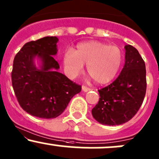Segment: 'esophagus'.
<instances>
[{
    "label": "esophagus",
    "mask_w": 159,
    "mask_h": 159,
    "mask_svg": "<svg viewBox=\"0 0 159 159\" xmlns=\"http://www.w3.org/2000/svg\"><path fill=\"white\" fill-rule=\"evenodd\" d=\"M91 88H88V87L84 86V85H83V86H82V91H84V92H88V91H91Z\"/></svg>",
    "instance_id": "esophagus-1"
}]
</instances>
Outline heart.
Masks as SVG:
<instances>
[{"label": "heart", "instance_id": "heart-1", "mask_svg": "<svg viewBox=\"0 0 159 159\" xmlns=\"http://www.w3.org/2000/svg\"><path fill=\"white\" fill-rule=\"evenodd\" d=\"M63 66L66 74L74 78L84 69L93 81L106 84L119 71L123 61V54L119 47L99 41H90L77 45L74 51L68 49L63 55Z\"/></svg>", "mask_w": 159, "mask_h": 159}]
</instances>
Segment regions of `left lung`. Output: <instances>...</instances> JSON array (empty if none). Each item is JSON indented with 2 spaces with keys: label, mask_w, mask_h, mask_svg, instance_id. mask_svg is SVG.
Listing matches in <instances>:
<instances>
[{
  "label": "left lung",
  "mask_w": 159,
  "mask_h": 159,
  "mask_svg": "<svg viewBox=\"0 0 159 159\" xmlns=\"http://www.w3.org/2000/svg\"><path fill=\"white\" fill-rule=\"evenodd\" d=\"M125 65L118 78L108 86L98 90L100 99L91 110L100 123L109 126L123 124L139 110L146 92L145 61L138 50L125 46Z\"/></svg>",
  "instance_id": "left-lung-1"
}]
</instances>
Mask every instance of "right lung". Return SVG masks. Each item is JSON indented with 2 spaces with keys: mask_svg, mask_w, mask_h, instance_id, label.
Returning <instances> with one entry per match:
<instances>
[{
  "mask_svg": "<svg viewBox=\"0 0 159 159\" xmlns=\"http://www.w3.org/2000/svg\"><path fill=\"white\" fill-rule=\"evenodd\" d=\"M58 39L46 36L26 43L15 56L11 73L12 85L19 104L32 116L52 119L63 113L81 85L58 72L59 65L53 56L57 54ZM41 60L36 68L34 58Z\"/></svg>",
  "mask_w": 159,
  "mask_h": 159,
  "instance_id": "right-lung-1",
  "label": "right lung"
}]
</instances>
